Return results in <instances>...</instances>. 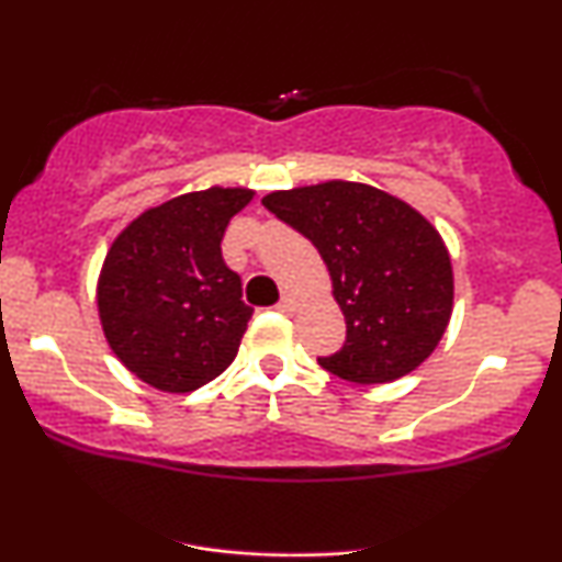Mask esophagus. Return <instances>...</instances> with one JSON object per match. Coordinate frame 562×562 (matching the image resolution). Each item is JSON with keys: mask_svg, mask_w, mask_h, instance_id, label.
I'll use <instances>...</instances> for the list:
<instances>
[{"mask_svg": "<svg viewBox=\"0 0 562 562\" xmlns=\"http://www.w3.org/2000/svg\"><path fill=\"white\" fill-rule=\"evenodd\" d=\"M277 308H280L282 314H293L295 312V299H293V295H282V301L277 303Z\"/></svg>", "mask_w": 562, "mask_h": 562, "instance_id": "esophagus-1", "label": "esophagus"}]
</instances>
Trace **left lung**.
I'll use <instances>...</instances> for the list:
<instances>
[{"instance_id": "left-lung-1", "label": "left lung", "mask_w": 562, "mask_h": 562, "mask_svg": "<svg viewBox=\"0 0 562 562\" xmlns=\"http://www.w3.org/2000/svg\"><path fill=\"white\" fill-rule=\"evenodd\" d=\"M261 203L308 237L330 272L346 344L319 359L327 372L357 385L393 383L436 351L454 306V272L420 211L346 179L277 190Z\"/></svg>"}]
</instances>
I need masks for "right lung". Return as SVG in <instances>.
<instances>
[{"mask_svg":"<svg viewBox=\"0 0 562 562\" xmlns=\"http://www.w3.org/2000/svg\"><path fill=\"white\" fill-rule=\"evenodd\" d=\"M254 195L248 187L184 192L142 211L108 248L97 277L100 325L142 383L190 393L235 362L254 308L222 259V237Z\"/></svg>","mask_w":562,"mask_h":562,"instance_id":"obj_1","label":"right lung"}]
</instances>
